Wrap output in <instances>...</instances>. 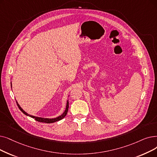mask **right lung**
<instances>
[{"instance_id":"1","label":"right lung","mask_w":157,"mask_h":157,"mask_svg":"<svg viewBox=\"0 0 157 157\" xmlns=\"http://www.w3.org/2000/svg\"><path fill=\"white\" fill-rule=\"evenodd\" d=\"M11 87H12V86H11ZM16 102H17V106H18V107L19 108L20 110H21V112H22L23 113H24L25 115H26L27 116H29V117H32V118H33V119H35L36 121H38V122H45V123H52V122H56V121H59V120H61V119H63V118L66 116V115H67V112H68V110H69V101H68V100H67L65 110L64 111V112H63L62 115H59V116H58V117H56V118H52V119L38 117L33 116V115H31L28 114V113H26V112L23 110V109H22L21 107H20V106L19 105V104L18 103V102H17V101H16Z\"/></svg>"}]
</instances>
